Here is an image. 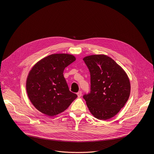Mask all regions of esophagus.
Masks as SVG:
<instances>
[{"label": "esophagus", "instance_id": "obj_1", "mask_svg": "<svg viewBox=\"0 0 154 154\" xmlns=\"http://www.w3.org/2000/svg\"><path fill=\"white\" fill-rule=\"evenodd\" d=\"M82 91H79L77 93V96H78V97H81V96H82Z\"/></svg>", "mask_w": 154, "mask_h": 154}]
</instances>
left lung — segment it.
<instances>
[{
	"label": "left lung",
	"instance_id": "8db88e82",
	"mask_svg": "<svg viewBox=\"0 0 154 154\" xmlns=\"http://www.w3.org/2000/svg\"><path fill=\"white\" fill-rule=\"evenodd\" d=\"M83 61L90 73V92L83 96L88 108L98 119L113 117L130 96L127 75L112 58L105 55L88 56Z\"/></svg>",
	"mask_w": 154,
	"mask_h": 154
}]
</instances>
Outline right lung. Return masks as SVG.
<instances>
[{
  "label": "right lung",
  "instance_id": "1",
  "mask_svg": "<svg viewBox=\"0 0 154 154\" xmlns=\"http://www.w3.org/2000/svg\"><path fill=\"white\" fill-rule=\"evenodd\" d=\"M75 58L69 54H52L38 61L26 83L28 96L34 106L49 116L66 109L77 95L69 91L63 71Z\"/></svg>",
  "mask_w": 154,
  "mask_h": 154
}]
</instances>
